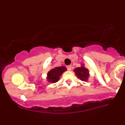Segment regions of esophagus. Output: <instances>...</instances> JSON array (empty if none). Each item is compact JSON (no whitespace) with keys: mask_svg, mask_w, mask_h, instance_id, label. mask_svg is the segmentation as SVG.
Masks as SVG:
<instances>
[{"mask_svg":"<svg viewBox=\"0 0 125 125\" xmlns=\"http://www.w3.org/2000/svg\"><path fill=\"white\" fill-rule=\"evenodd\" d=\"M67 69L68 71H71V69H72V65H69V66H67Z\"/></svg>","mask_w":125,"mask_h":125,"instance_id":"esophagus-1","label":"esophagus"}]
</instances>
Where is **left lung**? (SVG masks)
<instances>
[{"label":"left lung","mask_w":125,"mask_h":125,"mask_svg":"<svg viewBox=\"0 0 125 125\" xmlns=\"http://www.w3.org/2000/svg\"><path fill=\"white\" fill-rule=\"evenodd\" d=\"M75 72L76 75L80 79L83 81H86L88 79L89 76V72L88 69L83 66H82L81 67H77L74 70Z\"/></svg>","instance_id":"left-lung-1"}]
</instances>
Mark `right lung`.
Segmentation results:
<instances>
[{"label":"right lung","mask_w":125,"mask_h":125,"mask_svg":"<svg viewBox=\"0 0 125 125\" xmlns=\"http://www.w3.org/2000/svg\"><path fill=\"white\" fill-rule=\"evenodd\" d=\"M66 71L64 66L56 67L50 71L48 73V80L49 82L55 83L59 79L62 73Z\"/></svg>","instance_id":"1"}]
</instances>
